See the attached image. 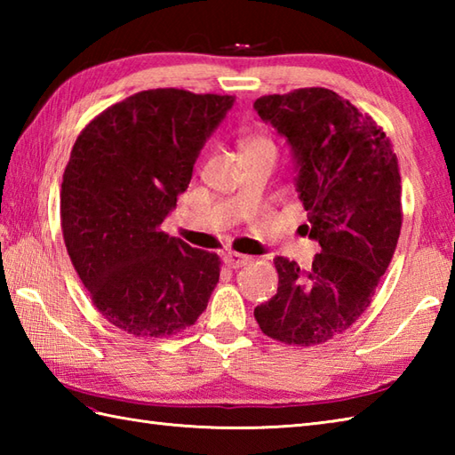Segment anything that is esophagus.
I'll use <instances>...</instances> for the list:
<instances>
[{
    "label": "esophagus",
    "instance_id": "1",
    "mask_svg": "<svg viewBox=\"0 0 455 455\" xmlns=\"http://www.w3.org/2000/svg\"><path fill=\"white\" fill-rule=\"evenodd\" d=\"M225 264L230 267V269H238V267H243V266H246L250 259V256H244V254H236V252H228V254H225Z\"/></svg>",
    "mask_w": 455,
    "mask_h": 455
}]
</instances>
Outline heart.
<instances>
[{"label": "heart", "instance_id": "b5f03b06", "mask_svg": "<svg viewBox=\"0 0 455 455\" xmlns=\"http://www.w3.org/2000/svg\"><path fill=\"white\" fill-rule=\"evenodd\" d=\"M246 150H274L275 152V147H274V142L266 137H252V139H248L244 144V152Z\"/></svg>", "mask_w": 455, "mask_h": 455}]
</instances>
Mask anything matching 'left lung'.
Masks as SVG:
<instances>
[{
  "instance_id": "8db88e82",
  "label": "left lung",
  "mask_w": 455,
  "mask_h": 455,
  "mask_svg": "<svg viewBox=\"0 0 455 455\" xmlns=\"http://www.w3.org/2000/svg\"><path fill=\"white\" fill-rule=\"evenodd\" d=\"M254 109L291 148L301 230L321 246L308 269L274 259L277 293L254 316L274 340L321 344L363 315L387 272L403 222L397 156L370 115L332 90L264 95Z\"/></svg>"
}]
</instances>
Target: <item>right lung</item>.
I'll use <instances>...</instances> for the list:
<instances>
[{"label": "right lung", "mask_w": 455, "mask_h": 455, "mask_svg": "<svg viewBox=\"0 0 455 455\" xmlns=\"http://www.w3.org/2000/svg\"><path fill=\"white\" fill-rule=\"evenodd\" d=\"M233 103V95L140 92L98 115L74 144L60 191L66 250L93 305L124 332L178 334L207 308L219 256L160 225Z\"/></svg>", "instance_id": "right-lung-1"}]
</instances>
